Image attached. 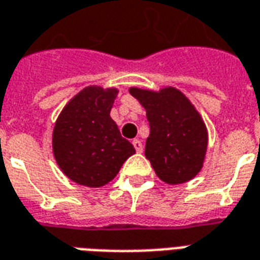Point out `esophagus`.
Listing matches in <instances>:
<instances>
[{
  "label": "esophagus",
  "mask_w": 260,
  "mask_h": 260,
  "mask_svg": "<svg viewBox=\"0 0 260 260\" xmlns=\"http://www.w3.org/2000/svg\"><path fill=\"white\" fill-rule=\"evenodd\" d=\"M132 145L135 147L136 153H142V151H143V145H142V142H140L139 139L132 140Z\"/></svg>",
  "instance_id": "1"
}]
</instances>
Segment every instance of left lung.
Instances as JSON below:
<instances>
[{
  "label": "left lung",
  "mask_w": 260,
  "mask_h": 260,
  "mask_svg": "<svg viewBox=\"0 0 260 260\" xmlns=\"http://www.w3.org/2000/svg\"><path fill=\"white\" fill-rule=\"evenodd\" d=\"M129 93L146 110L150 135L145 154L157 176L168 184L196 178L207 154L208 131L189 98L174 86L159 91L131 86Z\"/></svg>",
  "instance_id": "1"
}]
</instances>
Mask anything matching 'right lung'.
Wrapping results in <instances>:
<instances>
[{
    "instance_id": "obj_1",
    "label": "right lung",
    "mask_w": 260,
    "mask_h": 260,
    "mask_svg": "<svg viewBox=\"0 0 260 260\" xmlns=\"http://www.w3.org/2000/svg\"><path fill=\"white\" fill-rule=\"evenodd\" d=\"M117 95V88L85 86L67 102L55 122L53 157L61 172L77 184L105 186L135 154L110 117Z\"/></svg>"
}]
</instances>
